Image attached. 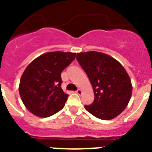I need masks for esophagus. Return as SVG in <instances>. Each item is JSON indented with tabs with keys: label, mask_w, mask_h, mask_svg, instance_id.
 <instances>
[{
	"label": "esophagus",
	"mask_w": 152,
	"mask_h": 152,
	"mask_svg": "<svg viewBox=\"0 0 152 152\" xmlns=\"http://www.w3.org/2000/svg\"><path fill=\"white\" fill-rule=\"evenodd\" d=\"M76 94H79V95H80V94H82V90H80V89H78V90H76Z\"/></svg>",
	"instance_id": "obj_1"
}]
</instances>
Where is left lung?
Wrapping results in <instances>:
<instances>
[{
  "label": "left lung",
  "mask_w": 152,
  "mask_h": 152,
  "mask_svg": "<svg viewBox=\"0 0 152 152\" xmlns=\"http://www.w3.org/2000/svg\"><path fill=\"white\" fill-rule=\"evenodd\" d=\"M76 59L86 72L94 92V100L85 105L89 113L101 120H110L125 109L132 94V85L122 65L107 55L80 52Z\"/></svg>",
  "instance_id": "8db88e82"
}]
</instances>
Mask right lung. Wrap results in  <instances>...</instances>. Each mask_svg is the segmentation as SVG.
Returning <instances> with one entry per match:
<instances>
[{
  "label": "right lung",
  "mask_w": 152,
  "mask_h": 152,
  "mask_svg": "<svg viewBox=\"0 0 152 152\" xmlns=\"http://www.w3.org/2000/svg\"><path fill=\"white\" fill-rule=\"evenodd\" d=\"M75 57L76 53L71 52H47L27 66L20 80L19 94L31 113L47 117L63 108L69 95L61 87V72Z\"/></svg>",
  "instance_id": "obj_1"
}]
</instances>
